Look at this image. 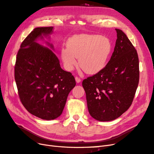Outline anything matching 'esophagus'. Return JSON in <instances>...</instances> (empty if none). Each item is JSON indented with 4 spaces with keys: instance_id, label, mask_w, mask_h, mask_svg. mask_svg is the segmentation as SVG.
Segmentation results:
<instances>
[{
    "instance_id": "esophagus-1",
    "label": "esophagus",
    "mask_w": 154,
    "mask_h": 154,
    "mask_svg": "<svg viewBox=\"0 0 154 154\" xmlns=\"http://www.w3.org/2000/svg\"><path fill=\"white\" fill-rule=\"evenodd\" d=\"M75 80L77 83H80L82 81L81 79L80 78H78V77H75Z\"/></svg>"
}]
</instances>
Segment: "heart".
<instances>
[{
	"label": "heart",
	"mask_w": 154,
	"mask_h": 154,
	"mask_svg": "<svg viewBox=\"0 0 154 154\" xmlns=\"http://www.w3.org/2000/svg\"><path fill=\"white\" fill-rule=\"evenodd\" d=\"M66 45L67 48L61 51L65 67L71 71L78 58L79 66L88 74H96L104 69L112 49L108 38L96 35L73 36Z\"/></svg>",
	"instance_id": "heart-1"
}]
</instances>
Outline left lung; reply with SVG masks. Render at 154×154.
I'll list each match as a JSON object with an SVG mask.
<instances>
[{"instance_id":"1","label":"left lung","mask_w":154,"mask_h":154,"mask_svg":"<svg viewBox=\"0 0 154 154\" xmlns=\"http://www.w3.org/2000/svg\"><path fill=\"white\" fill-rule=\"evenodd\" d=\"M114 52L100 72L82 82L87 107L93 118L109 122L127 111L134 100L139 80L136 49L119 29Z\"/></svg>"}]
</instances>
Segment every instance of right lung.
I'll use <instances>...</instances> for the list:
<instances>
[{
	"label": "right lung",
	"mask_w": 154,
	"mask_h": 154,
	"mask_svg": "<svg viewBox=\"0 0 154 154\" xmlns=\"http://www.w3.org/2000/svg\"><path fill=\"white\" fill-rule=\"evenodd\" d=\"M53 32V27H36L21 44L17 55L15 80L22 105L45 120L62 114L67 96L76 85L74 77L60 67L53 51L36 42ZM53 49L52 44L47 42Z\"/></svg>",
	"instance_id": "right-lung-1"
}]
</instances>
